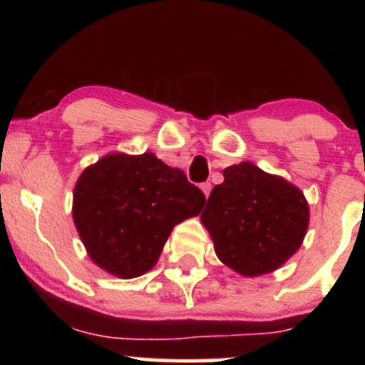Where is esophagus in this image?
I'll use <instances>...</instances> for the list:
<instances>
[{
    "instance_id": "obj_1",
    "label": "esophagus",
    "mask_w": 365,
    "mask_h": 365,
    "mask_svg": "<svg viewBox=\"0 0 365 365\" xmlns=\"http://www.w3.org/2000/svg\"><path fill=\"white\" fill-rule=\"evenodd\" d=\"M211 188H212L211 182H204V183H200V190L204 192V195H206V197H209V194H211Z\"/></svg>"
}]
</instances>
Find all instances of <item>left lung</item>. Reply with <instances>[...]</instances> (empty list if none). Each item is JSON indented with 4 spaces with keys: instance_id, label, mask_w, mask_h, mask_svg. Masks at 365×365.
<instances>
[{
    "instance_id": "8db88e82",
    "label": "left lung",
    "mask_w": 365,
    "mask_h": 365,
    "mask_svg": "<svg viewBox=\"0 0 365 365\" xmlns=\"http://www.w3.org/2000/svg\"><path fill=\"white\" fill-rule=\"evenodd\" d=\"M212 188L200 220L216 255L244 276L278 269L297 252L309 225L302 192L252 163L228 166Z\"/></svg>"
}]
</instances>
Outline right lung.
Listing matches in <instances>:
<instances>
[{
  "mask_svg": "<svg viewBox=\"0 0 365 365\" xmlns=\"http://www.w3.org/2000/svg\"><path fill=\"white\" fill-rule=\"evenodd\" d=\"M206 195L153 153L110 154L83 170L73 221L91 259L108 273L135 278L158 262L175 225L202 211Z\"/></svg>",
  "mask_w": 365,
  "mask_h": 365,
  "instance_id": "right-lung-1",
  "label": "right lung"
}]
</instances>
